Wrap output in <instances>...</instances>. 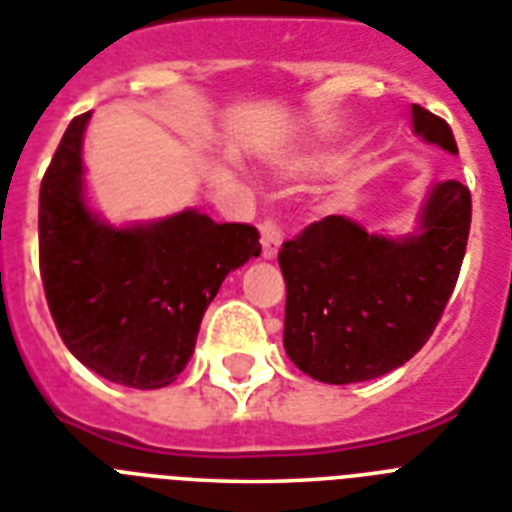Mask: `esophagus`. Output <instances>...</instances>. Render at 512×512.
<instances>
[{
  "instance_id": "esophagus-1",
  "label": "esophagus",
  "mask_w": 512,
  "mask_h": 512,
  "mask_svg": "<svg viewBox=\"0 0 512 512\" xmlns=\"http://www.w3.org/2000/svg\"><path fill=\"white\" fill-rule=\"evenodd\" d=\"M281 225L276 220H263L260 223V247H263V257L265 260H273V257L279 255V247H281Z\"/></svg>"
}]
</instances>
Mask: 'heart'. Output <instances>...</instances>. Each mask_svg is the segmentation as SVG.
I'll return each mask as SVG.
<instances>
[{
	"instance_id": "heart-1",
	"label": "heart",
	"mask_w": 512,
	"mask_h": 512,
	"mask_svg": "<svg viewBox=\"0 0 512 512\" xmlns=\"http://www.w3.org/2000/svg\"><path fill=\"white\" fill-rule=\"evenodd\" d=\"M337 156L329 151H308V154L292 156L281 164V172L287 177H313L324 175V172L335 170Z\"/></svg>"
}]
</instances>
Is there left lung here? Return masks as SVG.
Masks as SVG:
<instances>
[{
  "mask_svg": "<svg viewBox=\"0 0 512 512\" xmlns=\"http://www.w3.org/2000/svg\"><path fill=\"white\" fill-rule=\"evenodd\" d=\"M414 132L457 154L452 127L412 106ZM470 191L433 185L420 228L404 239L369 233L342 215L284 241V350L300 372L329 385L374 380L406 364L433 335L460 276Z\"/></svg>",
  "mask_w": 512,
  "mask_h": 512,
  "instance_id": "8db88e82",
  "label": "left lung"
}]
</instances>
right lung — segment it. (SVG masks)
<instances>
[{"label":"right lung","mask_w":512,"mask_h":512,"mask_svg":"<svg viewBox=\"0 0 512 512\" xmlns=\"http://www.w3.org/2000/svg\"><path fill=\"white\" fill-rule=\"evenodd\" d=\"M68 124L39 188V271L66 348L111 382L156 390L177 380L225 276L260 255V233L183 209L116 225L84 201L82 140Z\"/></svg>","instance_id":"1"}]
</instances>
